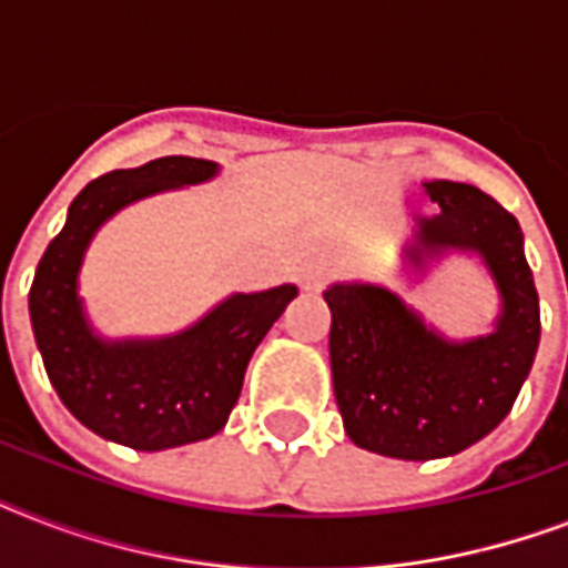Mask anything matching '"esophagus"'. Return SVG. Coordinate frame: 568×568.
<instances>
[{
  "label": "esophagus",
  "instance_id": "esophagus-1",
  "mask_svg": "<svg viewBox=\"0 0 568 568\" xmlns=\"http://www.w3.org/2000/svg\"><path fill=\"white\" fill-rule=\"evenodd\" d=\"M327 276H329V267L324 265V262H315V265L303 267L301 285L306 288V292H318L321 285L327 283Z\"/></svg>",
  "mask_w": 568,
  "mask_h": 568
}]
</instances>
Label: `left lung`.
Listing matches in <instances>:
<instances>
[{"mask_svg": "<svg viewBox=\"0 0 568 568\" xmlns=\"http://www.w3.org/2000/svg\"><path fill=\"white\" fill-rule=\"evenodd\" d=\"M442 212L415 217L406 262L477 253L495 280L501 315L489 336L450 342L395 292L336 283L324 292L336 404L354 445L395 459L454 457L510 413L539 347V297L519 221L466 182L433 180Z\"/></svg>", "mask_w": 568, "mask_h": 568, "instance_id": "left-lung-1", "label": "left lung"}]
</instances>
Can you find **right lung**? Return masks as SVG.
I'll return each instance as SVG.
<instances>
[{
  "label": "right lung",
  "instance_id": "1",
  "mask_svg": "<svg viewBox=\"0 0 568 568\" xmlns=\"http://www.w3.org/2000/svg\"><path fill=\"white\" fill-rule=\"evenodd\" d=\"M214 173L217 164L205 159L164 155L88 182L34 271L29 315L49 383L102 439L164 450L214 436L239 404L250 356L297 297L294 285L232 294L194 327L164 338L109 342L93 333L79 297V267L97 230L123 205Z\"/></svg>",
  "mask_w": 568,
  "mask_h": 568
}]
</instances>
